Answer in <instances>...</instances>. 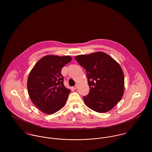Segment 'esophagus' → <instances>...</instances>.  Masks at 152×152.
<instances>
[{"instance_id": "1", "label": "esophagus", "mask_w": 152, "mask_h": 152, "mask_svg": "<svg viewBox=\"0 0 152 152\" xmlns=\"http://www.w3.org/2000/svg\"><path fill=\"white\" fill-rule=\"evenodd\" d=\"M78 84H77L76 86H75L74 87H73V88H74V89H77V88H78Z\"/></svg>"}]
</instances>
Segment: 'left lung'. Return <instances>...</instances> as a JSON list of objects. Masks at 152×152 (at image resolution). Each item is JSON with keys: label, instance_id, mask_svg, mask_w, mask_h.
<instances>
[{"label": "left lung", "instance_id": "left-lung-1", "mask_svg": "<svg viewBox=\"0 0 152 152\" xmlns=\"http://www.w3.org/2000/svg\"><path fill=\"white\" fill-rule=\"evenodd\" d=\"M87 71L89 92L83 97L89 108L107 112L122 99L124 92V75L119 64L104 52L75 57Z\"/></svg>", "mask_w": 152, "mask_h": 152}]
</instances>
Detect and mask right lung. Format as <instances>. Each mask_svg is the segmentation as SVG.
<instances>
[{
    "instance_id": "1",
    "label": "right lung",
    "mask_w": 152,
    "mask_h": 152,
    "mask_svg": "<svg viewBox=\"0 0 152 152\" xmlns=\"http://www.w3.org/2000/svg\"><path fill=\"white\" fill-rule=\"evenodd\" d=\"M71 60L69 56H46L31 70L27 80L28 93L34 105L44 113L53 114L65 105L71 90L64 86L61 72Z\"/></svg>"
}]
</instances>
